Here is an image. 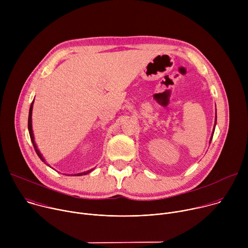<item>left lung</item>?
I'll return each mask as SVG.
<instances>
[{
  "label": "left lung",
  "instance_id": "obj_1",
  "mask_svg": "<svg viewBox=\"0 0 248 248\" xmlns=\"http://www.w3.org/2000/svg\"><path fill=\"white\" fill-rule=\"evenodd\" d=\"M215 125H216V122H215ZM215 125H214V129H213V133H212V136H211V139H210V143L212 141V138H213V134H214V131H215Z\"/></svg>",
  "mask_w": 248,
  "mask_h": 248
}]
</instances>
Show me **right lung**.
I'll return each instance as SVG.
<instances>
[{
	"label": "right lung",
	"instance_id": "add662e5",
	"mask_svg": "<svg viewBox=\"0 0 248 248\" xmlns=\"http://www.w3.org/2000/svg\"><path fill=\"white\" fill-rule=\"evenodd\" d=\"M33 103H34V100L32 101L31 105H30V109H29V115H28V131H29V135H30V138H31L32 144H33V146H34L35 151H36V153H37L38 157H39V158H40L44 163H46V162H45V159L43 158L42 154H41V153L39 152V150L37 149L36 143H35V141H34V135H33V130H32V109H33ZM46 165H48V164L46 163ZM48 166H49V165H48ZM92 170H93V169H92V170H87V171H83V172L76 173V174H74V175H84V174L89 173V172H90V171H92Z\"/></svg>",
	"mask_w": 248,
	"mask_h": 248
}]
</instances>
